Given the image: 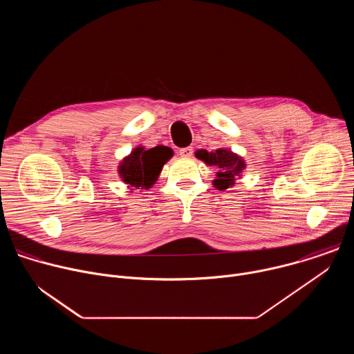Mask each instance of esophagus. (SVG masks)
Returning <instances> with one entry per match:
<instances>
[{
	"instance_id": "obj_1",
	"label": "esophagus",
	"mask_w": 354,
	"mask_h": 354,
	"mask_svg": "<svg viewBox=\"0 0 354 354\" xmlns=\"http://www.w3.org/2000/svg\"><path fill=\"white\" fill-rule=\"evenodd\" d=\"M179 156L180 157H192L193 156V147H185L179 149Z\"/></svg>"
}]
</instances>
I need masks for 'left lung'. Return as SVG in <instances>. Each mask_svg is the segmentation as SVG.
Here are the masks:
<instances>
[{"mask_svg":"<svg viewBox=\"0 0 354 354\" xmlns=\"http://www.w3.org/2000/svg\"><path fill=\"white\" fill-rule=\"evenodd\" d=\"M196 157L205 161L207 165H214L220 168L217 179L214 180V186L220 190L232 186L235 176H238L245 168V162L238 156L231 153V151L221 148L216 149L214 153H207L206 149H200L196 153Z\"/></svg>","mask_w":354,"mask_h":354,"instance_id":"left-lung-1","label":"left lung"}]
</instances>
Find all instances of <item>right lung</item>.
I'll list each match as a JSON object with an SVG mask.
<instances>
[{
    "label": "right lung",
    "instance_id": "add662e5",
    "mask_svg": "<svg viewBox=\"0 0 354 354\" xmlns=\"http://www.w3.org/2000/svg\"><path fill=\"white\" fill-rule=\"evenodd\" d=\"M172 156V148L167 145H157L149 149L138 147L130 157L124 158L119 174L123 180L134 189H149L156 183L164 164Z\"/></svg>",
    "mask_w": 354,
    "mask_h": 354
}]
</instances>
